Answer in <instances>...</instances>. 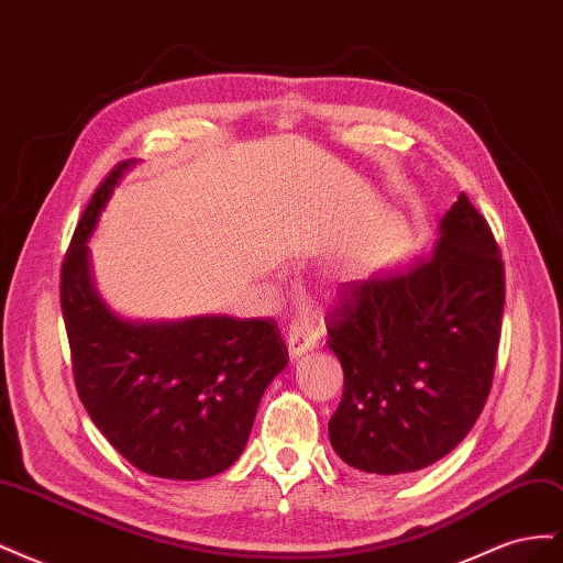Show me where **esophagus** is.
<instances>
[{
  "instance_id": "esophagus-1",
  "label": "esophagus",
  "mask_w": 563,
  "mask_h": 563,
  "mask_svg": "<svg viewBox=\"0 0 563 563\" xmlns=\"http://www.w3.org/2000/svg\"><path fill=\"white\" fill-rule=\"evenodd\" d=\"M286 345H288V354H291L294 360H298V356L308 354L310 350L317 347V333L305 321H291L288 323Z\"/></svg>"
}]
</instances>
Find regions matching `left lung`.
Returning a JSON list of instances; mask_svg holds the SVG:
<instances>
[{
    "instance_id": "8db88e82",
    "label": "left lung",
    "mask_w": 563,
    "mask_h": 563,
    "mask_svg": "<svg viewBox=\"0 0 563 563\" xmlns=\"http://www.w3.org/2000/svg\"><path fill=\"white\" fill-rule=\"evenodd\" d=\"M505 308V265L463 192L430 258L340 286L327 314L345 373L329 420L340 460L371 476L430 467L467 437L488 399Z\"/></svg>"
}]
</instances>
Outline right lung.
Instances as JSON below:
<instances>
[{
  "label": "right lung",
  "instance_id": "right-lung-1",
  "mask_svg": "<svg viewBox=\"0 0 563 563\" xmlns=\"http://www.w3.org/2000/svg\"><path fill=\"white\" fill-rule=\"evenodd\" d=\"M131 164H117L98 185L60 267L77 395L133 467L162 479H207L242 455L288 350L269 317L131 323L106 308L91 286L87 240Z\"/></svg>",
  "mask_w": 563,
  "mask_h": 563
}]
</instances>
